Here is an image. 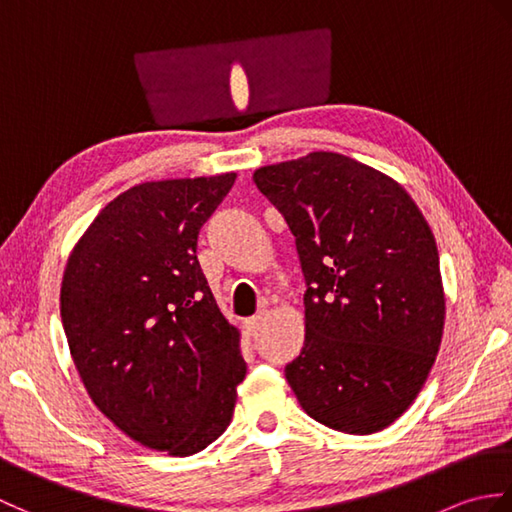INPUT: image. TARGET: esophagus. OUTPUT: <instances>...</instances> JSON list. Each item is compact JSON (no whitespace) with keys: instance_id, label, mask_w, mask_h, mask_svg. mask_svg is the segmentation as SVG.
<instances>
[{"instance_id":"34e87169","label":"esophagus","mask_w":512,"mask_h":512,"mask_svg":"<svg viewBox=\"0 0 512 512\" xmlns=\"http://www.w3.org/2000/svg\"><path fill=\"white\" fill-rule=\"evenodd\" d=\"M262 323H264V319H262V317H253V319H248V321L244 323V330H246V334H248V336H255L259 330H262Z\"/></svg>"}]
</instances>
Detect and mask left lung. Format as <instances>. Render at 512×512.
I'll list each match as a JSON object with an SVG mask.
<instances>
[{
    "label": "left lung",
    "instance_id": "left-lung-1",
    "mask_svg": "<svg viewBox=\"0 0 512 512\" xmlns=\"http://www.w3.org/2000/svg\"><path fill=\"white\" fill-rule=\"evenodd\" d=\"M253 180L295 235L308 286L306 341L286 365L299 405L336 431H383L440 350L436 237L394 178L334 151L259 167Z\"/></svg>",
    "mask_w": 512,
    "mask_h": 512
}]
</instances>
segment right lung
Returning a JSON list of instances; mask_svg holds the SVG:
<instances>
[{
    "label": "right lung",
    "instance_id": "right-lung-1",
    "mask_svg": "<svg viewBox=\"0 0 512 512\" xmlns=\"http://www.w3.org/2000/svg\"><path fill=\"white\" fill-rule=\"evenodd\" d=\"M237 173L143 182L94 217L61 281V321L92 402L176 458L226 431L246 376L239 330L200 268L198 233Z\"/></svg>",
    "mask_w": 512,
    "mask_h": 512
}]
</instances>
